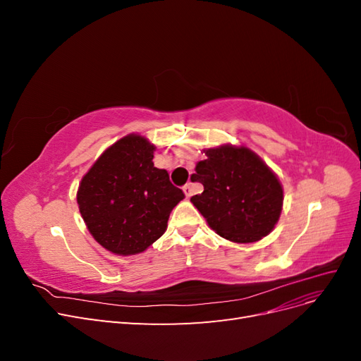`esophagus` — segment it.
I'll use <instances>...</instances> for the list:
<instances>
[{
	"mask_svg": "<svg viewBox=\"0 0 361 361\" xmlns=\"http://www.w3.org/2000/svg\"><path fill=\"white\" fill-rule=\"evenodd\" d=\"M183 192H185V195H187V199H190L191 195H192V188H191V183H187V185H183Z\"/></svg>",
	"mask_w": 361,
	"mask_h": 361,
	"instance_id": "esophagus-1",
	"label": "esophagus"
}]
</instances>
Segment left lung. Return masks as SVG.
I'll return each instance as SVG.
<instances>
[{
  "instance_id": "obj_1",
  "label": "left lung",
  "mask_w": 361,
  "mask_h": 361,
  "mask_svg": "<svg viewBox=\"0 0 361 361\" xmlns=\"http://www.w3.org/2000/svg\"><path fill=\"white\" fill-rule=\"evenodd\" d=\"M195 166L192 182L203 192L192 204L214 231L233 243H256L267 236L281 212L283 190L276 174L247 147L207 149Z\"/></svg>"
}]
</instances>
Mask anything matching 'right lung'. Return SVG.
<instances>
[{"label": "right lung", "mask_w": 361, "mask_h": 361, "mask_svg": "<svg viewBox=\"0 0 361 361\" xmlns=\"http://www.w3.org/2000/svg\"><path fill=\"white\" fill-rule=\"evenodd\" d=\"M145 137L128 135L108 147L80 183L76 200L89 232L104 248L129 256L166 232L170 212L185 194L154 166Z\"/></svg>", "instance_id": "obj_1"}]
</instances>
